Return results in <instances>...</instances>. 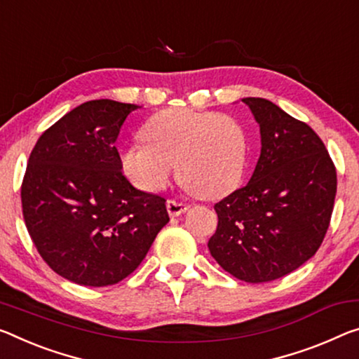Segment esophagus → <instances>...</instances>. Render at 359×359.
<instances>
[{
	"label": "esophagus",
	"instance_id": "esophagus-1",
	"mask_svg": "<svg viewBox=\"0 0 359 359\" xmlns=\"http://www.w3.org/2000/svg\"><path fill=\"white\" fill-rule=\"evenodd\" d=\"M166 208H168V212L170 217H179V215H182L184 212H187V210L190 209L189 204H184V203H177L174 200H169L166 203Z\"/></svg>",
	"mask_w": 359,
	"mask_h": 359
}]
</instances>
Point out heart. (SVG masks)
<instances>
[{"instance_id":"heart-1","label":"heart","mask_w":359,"mask_h":359,"mask_svg":"<svg viewBox=\"0 0 359 359\" xmlns=\"http://www.w3.org/2000/svg\"><path fill=\"white\" fill-rule=\"evenodd\" d=\"M142 133L147 142H137L119 153L123 172L140 190H163L174 164L182 184L201 198L224 196L243 179L248 134L236 118L170 108L151 116Z\"/></svg>"}]
</instances>
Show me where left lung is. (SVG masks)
<instances>
[{
	"label": "left lung",
	"mask_w": 359,
	"mask_h": 359,
	"mask_svg": "<svg viewBox=\"0 0 359 359\" xmlns=\"http://www.w3.org/2000/svg\"><path fill=\"white\" fill-rule=\"evenodd\" d=\"M260 128V156L246 187L215 204L210 255L238 280L265 283L297 270L321 246L337 174L309 124L273 102L244 97Z\"/></svg>",
	"instance_id": "left-lung-1"
}]
</instances>
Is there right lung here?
Listing matches in <instances>:
<instances>
[{
  "label": "right lung",
  "instance_id": "obj_1",
  "mask_svg": "<svg viewBox=\"0 0 359 359\" xmlns=\"http://www.w3.org/2000/svg\"><path fill=\"white\" fill-rule=\"evenodd\" d=\"M139 105L84 102L44 130L22 184L27 230L57 275L102 287L130 275L169 222L166 200L137 190L115 147Z\"/></svg>",
  "mask_w": 359,
  "mask_h": 359
}]
</instances>
